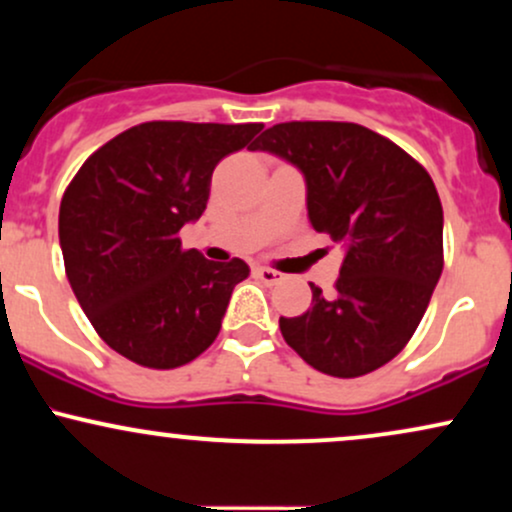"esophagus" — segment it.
I'll return each instance as SVG.
<instances>
[{
  "mask_svg": "<svg viewBox=\"0 0 512 512\" xmlns=\"http://www.w3.org/2000/svg\"><path fill=\"white\" fill-rule=\"evenodd\" d=\"M255 274H257V279L264 281V284H279V281L284 279V274L276 272V269H269V267H255Z\"/></svg>",
  "mask_w": 512,
  "mask_h": 512,
  "instance_id": "esophagus-1",
  "label": "esophagus"
}]
</instances>
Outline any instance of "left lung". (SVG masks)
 Listing matches in <instances>:
<instances>
[{
    "mask_svg": "<svg viewBox=\"0 0 512 512\" xmlns=\"http://www.w3.org/2000/svg\"><path fill=\"white\" fill-rule=\"evenodd\" d=\"M250 151L303 173L310 226L344 243L337 286L298 317L286 344L320 373L358 378L392 361L424 317L443 272V207L431 175L354 122H281Z\"/></svg>",
    "mask_w": 512,
    "mask_h": 512,
    "instance_id": "left-lung-1",
    "label": "left lung"
}]
</instances>
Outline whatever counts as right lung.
Returning a JSON list of instances; mask_svg holds the SVG:
<instances>
[{
	"label": "right lung",
	"mask_w": 512,
	"mask_h": 512,
	"mask_svg": "<svg viewBox=\"0 0 512 512\" xmlns=\"http://www.w3.org/2000/svg\"><path fill=\"white\" fill-rule=\"evenodd\" d=\"M262 125L144 122L86 158L60 204L72 291L110 349L146 368H178L221 330L243 260L182 250L178 231L207 209L216 163Z\"/></svg>",
	"instance_id": "add662e5"
}]
</instances>
